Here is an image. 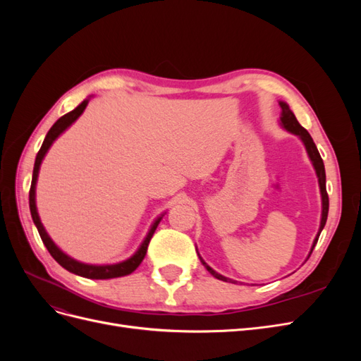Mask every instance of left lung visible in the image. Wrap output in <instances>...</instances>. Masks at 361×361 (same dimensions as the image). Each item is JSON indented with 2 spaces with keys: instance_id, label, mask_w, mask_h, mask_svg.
Instances as JSON below:
<instances>
[{
  "instance_id": "left-lung-1",
  "label": "left lung",
  "mask_w": 361,
  "mask_h": 361,
  "mask_svg": "<svg viewBox=\"0 0 361 361\" xmlns=\"http://www.w3.org/2000/svg\"><path fill=\"white\" fill-rule=\"evenodd\" d=\"M280 108H281V117H280L281 126L285 128L286 130H289V133H292V134H295V135H298V137L301 138V141H302L304 146H305V150H307V155H309V158H310V161H312V164H313V167H314L316 176H318V182H319V190H321V197H322V218H321V226H319L318 236L314 238L312 250H310V255H312V251H313L316 243H318V238H319V235H321V232H322V228H324V226H325V223H326V216H329V194H326V188H325V169H324V161H322V158H321V155H319L318 149H316V145L313 143V138L310 137V134L307 133V130H305V129L298 123V120H297V117H295V114L290 111L289 105H288L286 102H280ZM199 257H200V256H199ZM200 260H202V264L204 265V268H206L207 271H209L215 279L223 280V281H232L231 279H227V277H224V276H221V274H218V272H215L209 265L206 264V262H204L202 257H200Z\"/></svg>"
}]
</instances>
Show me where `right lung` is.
<instances>
[{"label":"right lung","instance_id":"obj_1","mask_svg":"<svg viewBox=\"0 0 361 361\" xmlns=\"http://www.w3.org/2000/svg\"><path fill=\"white\" fill-rule=\"evenodd\" d=\"M87 104H89V99L82 101L78 106L75 108V110H72L71 113L60 117L57 122L52 125V128L48 130L45 140H43V145H42L40 150L37 152V157H36L35 170H32V180H31V188H30V211H31L32 221H35V224L37 227V231H39V235L42 238L43 244H45V247L48 248L49 255L54 259H56L64 269H68L69 272H73V274L85 277V279L106 280V279H116V277L128 276V274H130V272H134L138 268V265L141 264V262H143V259L146 256V251H147L150 239H152V236H154V233H155L157 227H158L162 216H158L157 220H155V223L152 224L147 236L145 238L143 244H141L140 248L137 250V253L133 257H129L128 260L120 262V264H114V265H89V264H82V262L75 260L71 256H68L66 253H63V251L56 244H54V241L49 238V235L45 231V227H43V224L40 221L39 214H37V207H36V182H37V176H39V169H40V164H42L43 158H45L47 152L51 147V145L54 143V141H56V138L61 133H64V130H66L75 122V120L82 114Z\"/></svg>","mask_w":361,"mask_h":361}]
</instances>
